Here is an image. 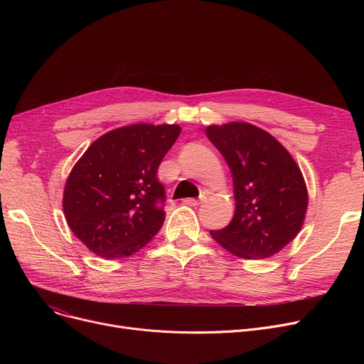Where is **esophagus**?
<instances>
[{
    "instance_id": "34e87169",
    "label": "esophagus",
    "mask_w": 364,
    "mask_h": 364,
    "mask_svg": "<svg viewBox=\"0 0 364 364\" xmlns=\"http://www.w3.org/2000/svg\"><path fill=\"white\" fill-rule=\"evenodd\" d=\"M184 203L188 206H199L202 202L198 199H193V198H188V199H184Z\"/></svg>"
}]
</instances>
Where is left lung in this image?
Here are the masks:
<instances>
[{
  "instance_id": "obj_1",
  "label": "left lung",
  "mask_w": 364,
  "mask_h": 364,
  "mask_svg": "<svg viewBox=\"0 0 364 364\" xmlns=\"http://www.w3.org/2000/svg\"><path fill=\"white\" fill-rule=\"evenodd\" d=\"M209 139L232 171L236 211L211 236L245 259L270 258L299 233L309 193L291 153L267 131L247 122L209 125Z\"/></svg>"
}]
</instances>
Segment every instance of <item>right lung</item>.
Masks as SVG:
<instances>
[{
    "label": "right lung",
    "instance_id": "add662e5",
    "mask_svg": "<svg viewBox=\"0 0 364 364\" xmlns=\"http://www.w3.org/2000/svg\"><path fill=\"white\" fill-rule=\"evenodd\" d=\"M178 125L134 124L103 134L68 177L63 211L73 235L105 259L131 257L164 224L158 168Z\"/></svg>",
    "mask_w": 364,
    "mask_h": 364
}]
</instances>
